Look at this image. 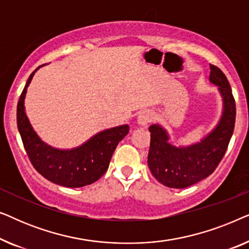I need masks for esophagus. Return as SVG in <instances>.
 <instances>
[{
	"label": "esophagus",
	"instance_id": "obj_1",
	"mask_svg": "<svg viewBox=\"0 0 249 249\" xmlns=\"http://www.w3.org/2000/svg\"><path fill=\"white\" fill-rule=\"evenodd\" d=\"M153 119H154V117H153L152 112L149 110H144L138 114L137 122H138V124H141V125H147L149 122H152Z\"/></svg>",
	"mask_w": 249,
	"mask_h": 249
}]
</instances>
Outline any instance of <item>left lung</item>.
I'll return each mask as SVG.
<instances>
[{"mask_svg":"<svg viewBox=\"0 0 249 249\" xmlns=\"http://www.w3.org/2000/svg\"><path fill=\"white\" fill-rule=\"evenodd\" d=\"M210 83L217 86L222 97V114L215 127L199 142L176 146L164 127L154 124L148 128L151 144L147 163L154 178L170 188H186L205 179L216 169L233 134L236 103L226 74L210 64Z\"/></svg>","mask_w":249,"mask_h":249,"instance_id":"1","label":"left lung"}]
</instances>
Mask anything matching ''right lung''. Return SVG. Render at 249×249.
Instances as JSON below:
<instances>
[{
    "label": "right lung",
    "mask_w": 249,
    "mask_h": 249,
    "mask_svg": "<svg viewBox=\"0 0 249 249\" xmlns=\"http://www.w3.org/2000/svg\"><path fill=\"white\" fill-rule=\"evenodd\" d=\"M40 67L29 76L17 107L18 130L27 154L34 168L51 182L69 188L90 185L107 172L119 142L129 132V125L105 129L71 149H60L46 144L34 130L25 110L27 88Z\"/></svg>",
    "instance_id": "1"
}]
</instances>
